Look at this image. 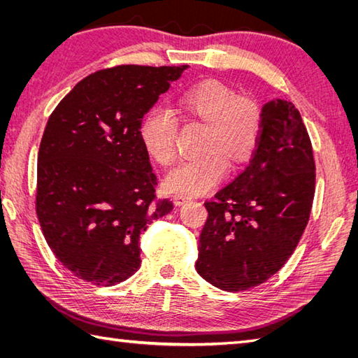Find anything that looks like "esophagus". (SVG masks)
<instances>
[{
	"mask_svg": "<svg viewBox=\"0 0 358 358\" xmlns=\"http://www.w3.org/2000/svg\"><path fill=\"white\" fill-rule=\"evenodd\" d=\"M172 200H173L175 204H177V206H183V204H186V203H189V201H192V196L181 195V194H175V195L172 196Z\"/></svg>",
	"mask_w": 358,
	"mask_h": 358,
	"instance_id": "obj_1",
	"label": "esophagus"
}]
</instances>
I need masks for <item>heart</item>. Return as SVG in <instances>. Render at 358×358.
Masks as SVG:
<instances>
[{
	"label": "heart",
	"mask_w": 358,
	"mask_h": 358,
	"mask_svg": "<svg viewBox=\"0 0 358 358\" xmlns=\"http://www.w3.org/2000/svg\"><path fill=\"white\" fill-rule=\"evenodd\" d=\"M180 110L208 123L201 155L183 158L167 172L164 185L171 192L200 195L210 191L234 164H241L252 154L262 131V113L255 101L237 98L222 81L206 80L186 89L178 100ZM140 138L148 154L167 164L175 155L177 121L164 106H154L140 124Z\"/></svg>",
	"instance_id": "1"
}]
</instances>
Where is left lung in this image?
Returning a JSON list of instances; mask_svg holds the SVG:
<instances>
[{"instance_id":"left-lung-1","label":"left lung","mask_w":358,"mask_h":358,"mask_svg":"<svg viewBox=\"0 0 358 358\" xmlns=\"http://www.w3.org/2000/svg\"><path fill=\"white\" fill-rule=\"evenodd\" d=\"M315 192L313 144L299 109L273 100L249 166L204 203L195 269L223 291H245L278 272L299 245Z\"/></svg>"}]
</instances>
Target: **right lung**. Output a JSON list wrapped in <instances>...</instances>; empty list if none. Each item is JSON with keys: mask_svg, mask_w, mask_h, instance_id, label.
<instances>
[{"mask_svg": "<svg viewBox=\"0 0 358 358\" xmlns=\"http://www.w3.org/2000/svg\"><path fill=\"white\" fill-rule=\"evenodd\" d=\"M189 66H118L89 75L49 117L36 167V215L64 268L96 286L132 277L140 237L173 209L155 200L157 175L140 124Z\"/></svg>", "mask_w": 358, "mask_h": 358, "instance_id": "1", "label": "right lung"}]
</instances>
